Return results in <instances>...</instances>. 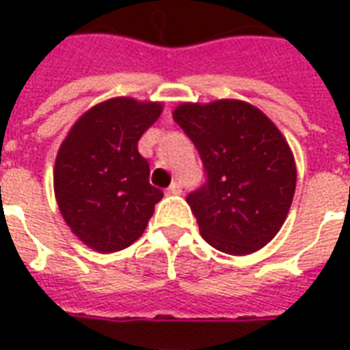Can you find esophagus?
Returning <instances> with one entry per match:
<instances>
[{
	"label": "esophagus",
	"mask_w": 350,
	"mask_h": 350,
	"mask_svg": "<svg viewBox=\"0 0 350 350\" xmlns=\"http://www.w3.org/2000/svg\"><path fill=\"white\" fill-rule=\"evenodd\" d=\"M167 193L168 195H180V193H182V185H180L178 182H174L170 187H168Z\"/></svg>",
	"instance_id": "34e87169"
}]
</instances>
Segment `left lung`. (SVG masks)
Instances as JSON below:
<instances>
[{
    "label": "left lung",
    "instance_id": "8db88e82",
    "mask_svg": "<svg viewBox=\"0 0 350 350\" xmlns=\"http://www.w3.org/2000/svg\"><path fill=\"white\" fill-rule=\"evenodd\" d=\"M172 118L208 174L204 187L187 197L202 238L238 257L271 242L296 189L293 150L278 125L240 99L180 103Z\"/></svg>",
    "mask_w": 350,
    "mask_h": 350
}]
</instances>
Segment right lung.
I'll return each mask as SVG.
<instances>
[{"instance_id":"add662e5","label":"right lung","mask_w":350,"mask_h":350,"mask_svg":"<svg viewBox=\"0 0 350 350\" xmlns=\"http://www.w3.org/2000/svg\"><path fill=\"white\" fill-rule=\"evenodd\" d=\"M163 112L161 100L112 97L88 108L54 163V195L71 232L90 250L114 253L137 242L163 191L150 185L138 140Z\"/></svg>"}]
</instances>
